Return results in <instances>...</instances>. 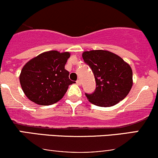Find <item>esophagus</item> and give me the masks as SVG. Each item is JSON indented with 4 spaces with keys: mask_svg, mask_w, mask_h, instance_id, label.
Returning <instances> with one entry per match:
<instances>
[{
    "mask_svg": "<svg viewBox=\"0 0 158 158\" xmlns=\"http://www.w3.org/2000/svg\"><path fill=\"white\" fill-rule=\"evenodd\" d=\"M77 84L78 85H81V81L79 80V79H78V80L77 81Z\"/></svg>",
    "mask_w": 158,
    "mask_h": 158,
    "instance_id": "obj_1",
    "label": "esophagus"
}]
</instances>
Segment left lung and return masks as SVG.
Instances as JSON below:
<instances>
[{
  "label": "left lung",
  "instance_id": "8db88e82",
  "mask_svg": "<svg viewBox=\"0 0 158 158\" xmlns=\"http://www.w3.org/2000/svg\"><path fill=\"white\" fill-rule=\"evenodd\" d=\"M82 58L91 68L97 83L93 94H85L90 102L97 106L110 107L128 95L133 85V73L130 65L122 58L102 50L85 51Z\"/></svg>",
  "mask_w": 158,
  "mask_h": 158
}]
</instances>
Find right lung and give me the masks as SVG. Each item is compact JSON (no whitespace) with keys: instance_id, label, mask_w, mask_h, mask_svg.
<instances>
[{"instance_id":"add662e5","label":"right lung","mask_w":158,"mask_h":158,"mask_svg":"<svg viewBox=\"0 0 158 158\" xmlns=\"http://www.w3.org/2000/svg\"><path fill=\"white\" fill-rule=\"evenodd\" d=\"M70 56L68 52H44L23 67L20 83L30 100L41 106H50L64 97L69 85L74 83L64 69Z\"/></svg>"}]
</instances>
